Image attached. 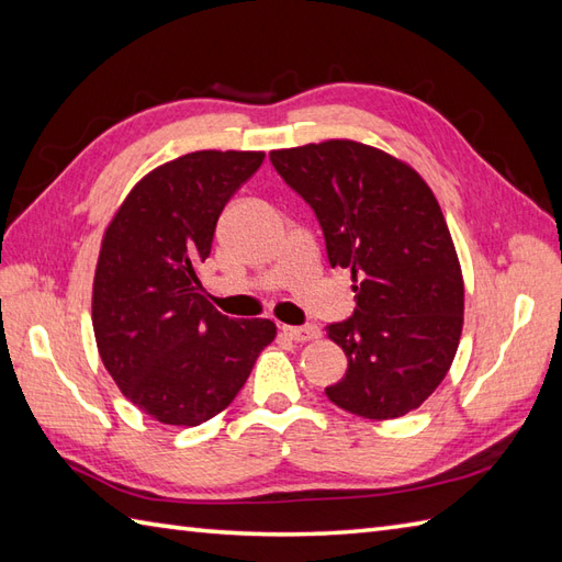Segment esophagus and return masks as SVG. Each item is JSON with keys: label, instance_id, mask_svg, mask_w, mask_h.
<instances>
[{"label": "esophagus", "instance_id": "34e87169", "mask_svg": "<svg viewBox=\"0 0 562 562\" xmlns=\"http://www.w3.org/2000/svg\"><path fill=\"white\" fill-rule=\"evenodd\" d=\"M282 333L290 340H296V342H306V340L321 338V328L318 326H282Z\"/></svg>", "mask_w": 562, "mask_h": 562}]
</instances>
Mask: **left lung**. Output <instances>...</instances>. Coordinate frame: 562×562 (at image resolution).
Masks as SVG:
<instances>
[{"label": "left lung", "mask_w": 562, "mask_h": 562, "mask_svg": "<svg viewBox=\"0 0 562 562\" xmlns=\"http://www.w3.org/2000/svg\"><path fill=\"white\" fill-rule=\"evenodd\" d=\"M316 212L330 268L352 272L355 312L328 326L348 372L326 396L393 420L432 396L463 328V274L432 190L411 164L355 139L270 151Z\"/></svg>", "instance_id": "8db88e82"}]
</instances>
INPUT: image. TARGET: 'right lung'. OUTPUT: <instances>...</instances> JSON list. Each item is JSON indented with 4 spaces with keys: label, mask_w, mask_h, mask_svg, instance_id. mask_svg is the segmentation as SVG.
Wrapping results in <instances>:
<instances>
[{
    "label": "right lung",
    "mask_w": 562,
    "mask_h": 562,
    "mask_svg": "<svg viewBox=\"0 0 562 562\" xmlns=\"http://www.w3.org/2000/svg\"><path fill=\"white\" fill-rule=\"evenodd\" d=\"M266 151H190L142 176L105 226L93 274L91 321L103 367L151 420L195 427L241 391L268 318L222 316L200 290L226 202Z\"/></svg>",
    "instance_id": "1"
}]
</instances>
